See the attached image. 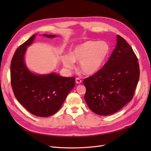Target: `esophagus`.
I'll return each mask as SVG.
<instances>
[{
    "label": "esophagus",
    "mask_w": 151,
    "mask_h": 151,
    "mask_svg": "<svg viewBox=\"0 0 151 151\" xmlns=\"http://www.w3.org/2000/svg\"><path fill=\"white\" fill-rule=\"evenodd\" d=\"M81 82H82V80H81L80 78H76V83L77 84H80V83H81Z\"/></svg>",
    "instance_id": "esophagus-1"
}]
</instances>
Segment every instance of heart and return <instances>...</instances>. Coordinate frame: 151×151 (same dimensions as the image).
Wrapping results in <instances>:
<instances>
[{
  "instance_id": "obj_1",
  "label": "heart",
  "mask_w": 151,
  "mask_h": 151,
  "mask_svg": "<svg viewBox=\"0 0 151 151\" xmlns=\"http://www.w3.org/2000/svg\"><path fill=\"white\" fill-rule=\"evenodd\" d=\"M109 52V47L106 42L88 40L76 45L71 55H63L62 60L63 65L70 69L74 68L75 61L80 62L83 72L91 75L101 68Z\"/></svg>"
}]
</instances>
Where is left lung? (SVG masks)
Segmentation results:
<instances>
[{
  "label": "left lung",
  "instance_id": "left-lung-1",
  "mask_svg": "<svg viewBox=\"0 0 151 151\" xmlns=\"http://www.w3.org/2000/svg\"><path fill=\"white\" fill-rule=\"evenodd\" d=\"M139 78L136 54L117 35L116 46L104 67L83 81L87 105L99 115L116 113L133 99Z\"/></svg>",
  "mask_w": 151,
  "mask_h": 151
}]
</instances>
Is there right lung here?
I'll list each match as a JSON object with an SVG mask.
<instances>
[{
    "instance_id": "right-lung-1",
    "label": "right lung",
    "mask_w": 151,
    "mask_h": 151,
    "mask_svg": "<svg viewBox=\"0 0 151 151\" xmlns=\"http://www.w3.org/2000/svg\"><path fill=\"white\" fill-rule=\"evenodd\" d=\"M35 37V35L30 37L16 50L10 65L11 84L16 99L29 113L49 117L60 108L75 86V78L62 77L56 73L37 75L31 73L25 65L24 56Z\"/></svg>"
}]
</instances>
